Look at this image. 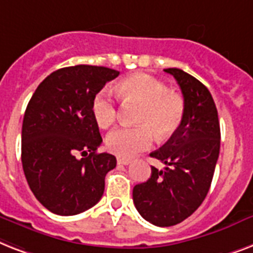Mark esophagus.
Returning <instances> with one entry per match:
<instances>
[{"label":"esophagus","instance_id":"34e87169","mask_svg":"<svg viewBox=\"0 0 253 253\" xmlns=\"http://www.w3.org/2000/svg\"><path fill=\"white\" fill-rule=\"evenodd\" d=\"M129 163H130V159L117 158V165H119V166H128Z\"/></svg>","mask_w":253,"mask_h":253}]
</instances>
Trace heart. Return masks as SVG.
<instances>
[{"mask_svg": "<svg viewBox=\"0 0 253 253\" xmlns=\"http://www.w3.org/2000/svg\"><path fill=\"white\" fill-rule=\"evenodd\" d=\"M116 91L123 99L141 103L136 128L114 129L107 136V149L120 158H132L151 146L155 136L165 139L176 132L184 116V100L176 92L169 91L162 81L151 74L136 72L117 84ZM91 114L100 128H108L116 120V106L111 92L102 90L91 103Z\"/></svg>", "mask_w": 253, "mask_h": 253, "instance_id": "obj_1", "label": "heart"}]
</instances>
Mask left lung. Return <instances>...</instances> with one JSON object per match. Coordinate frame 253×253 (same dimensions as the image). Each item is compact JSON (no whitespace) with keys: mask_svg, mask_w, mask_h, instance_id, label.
Returning <instances> with one entry per match:
<instances>
[{"mask_svg":"<svg viewBox=\"0 0 253 253\" xmlns=\"http://www.w3.org/2000/svg\"><path fill=\"white\" fill-rule=\"evenodd\" d=\"M176 80L184 98L180 126L150 157L166 165L133 188V201L146 221L159 227L177 225L203 204L217 165L221 129L211 94L195 77L177 68L165 69Z\"/></svg>","mask_w":253,"mask_h":253,"instance_id":"left-lung-1","label":"left lung"}]
</instances>
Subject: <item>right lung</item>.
<instances>
[{
    "label": "right lung",
    "instance_id": "add662e5",
    "mask_svg": "<svg viewBox=\"0 0 253 253\" xmlns=\"http://www.w3.org/2000/svg\"><path fill=\"white\" fill-rule=\"evenodd\" d=\"M119 74L104 66L62 68L50 73L28 102L22 166L32 193L52 213L76 215L102 199L104 179L116 167V158L96 153L103 139L91 103Z\"/></svg>",
    "mask_w": 253,
    "mask_h": 253
}]
</instances>
